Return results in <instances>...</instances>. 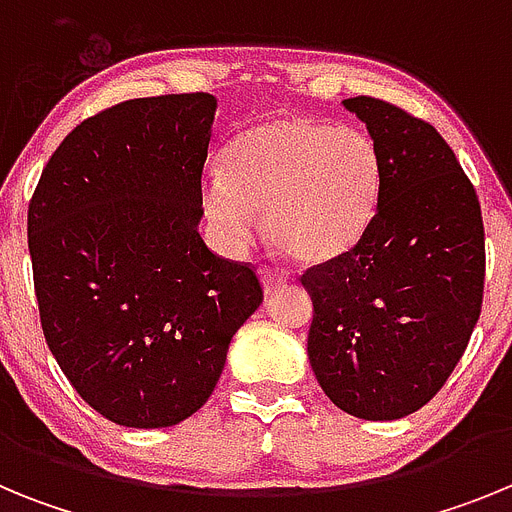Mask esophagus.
<instances>
[{"label": "esophagus", "instance_id": "esophagus-1", "mask_svg": "<svg viewBox=\"0 0 512 512\" xmlns=\"http://www.w3.org/2000/svg\"><path fill=\"white\" fill-rule=\"evenodd\" d=\"M259 274H261V282H264L266 295H271V292H277L279 287H284V284H287V277H284L282 271L271 269V266H261Z\"/></svg>", "mask_w": 512, "mask_h": 512}]
</instances>
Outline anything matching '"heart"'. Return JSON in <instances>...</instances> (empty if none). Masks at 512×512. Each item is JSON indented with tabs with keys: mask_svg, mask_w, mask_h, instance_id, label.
Masks as SVG:
<instances>
[{
	"mask_svg": "<svg viewBox=\"0 0 512 512\" xmlns=\"http://www.w3.org/2000/svg\"><path fill=\"white\" fill-rule=\"evenodd\" d=\"M384 158L369 133L310 117H271L223 148V174L202 207L228 246H243L266 210L269 241L300 264H328L372 225Z\"/></svg>",
	"mask_w": 512,
	"mask_h": 512,
	"instance_id": "1",
	"label": "heart"
}]
</instances>
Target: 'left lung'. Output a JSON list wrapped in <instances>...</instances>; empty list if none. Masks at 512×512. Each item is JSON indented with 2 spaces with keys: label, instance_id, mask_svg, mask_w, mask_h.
Returning a JSON list of instances; mask_svg holds the SVG:
<instances>
[{
  "label": "left lung",
  "instance_id": "obj_1",
  "mask_svg": "<svg viewBox=\"0 0 512 512\" xmlns=\"http://www.w3.org/2000/svg\"><path fill=\"white\" fill-rule=\"evenodd\" d=\"M343 107L382 151V194L364 238L302 274L307 356L343 413L397 420L436 397L467 348L485 295V225L431 122L374 97Z\"/></svg>",
  "mask_w": 512,
  "mask_h": 512
}]
</instances>
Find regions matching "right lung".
Returning a JSON list of instances; mask_svg holds the SVG:
<instances>
[{
	"label": "right lung",
	"mask_w": 512,
	"mask_h": 512,
	"mask_svg": "<svg viewBox=\"0 0 512 512\" xmlns=\"http://www.w3.org/2000/svg\"><path fill=\"white\" fill-rule=\"evenodd\" d=\"M217 99H128L76 125L27 207L40 325L81 400L128 428L202 408L264 300L197 233Z\"/></svg>",
	"instance_id": "right-lung-1"
}]
</instances>
